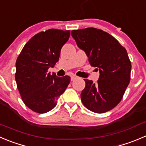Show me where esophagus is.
Returning <instances> with one entry per match:
<instances>
[{
	"label": "esophagus",
	"instance_id": "esophagus-1",
	"mask_svg": "<svg viewBox=\"0 0 146 146\" xmlns=\"http://www.w3.org/2000/svg\"><path fill=\"white\" fill-rule=\"evenodd\" d=\"M76 76H72L71 77H70V80H71V81H73V80H75L76 79Z\"/></svg>",
	"mask_w": 146,
	"mask_h": 146
}]
</instances>
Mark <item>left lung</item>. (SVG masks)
<instances>
[{"instance_id": "1", "label": "left lung", "mask_w": 146, "mask_h": 146, "mask_svg": "<svg viewBox=\"0 0 146 146\" xmlns=\"http://www.w3.org/2000/svg\"><path fill=\"white\" fill-rule=\"evenodd\" d=\"M71 35L86 52L90 66L100 73L96 83L84 79L82 103L96 113L111 111L122 100L131 80V63L126 50L113 36L97 28L74 30Z\"/></svg>"}]
</instances>
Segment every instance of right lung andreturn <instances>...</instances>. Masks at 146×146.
<instances>
[{
    "label": "right lung",
    "mask_w": 146,
    "mask_h": 146,
    "mask_svg": "<svg viewBox=\"0 0 146 146\" xmlns=\"http://www.w3.org/2000/svg\"><path fill=\"white\" fill-rule=\"evenodd\" d=\"M69 37L70 31H42L27 42L17 58V88L23 103L34 112L45 113L52 110L70 83L69 76L48 73L58 61L60 50Z\"/></svg>",
    "instance_id": "1"
}]
</instances>
